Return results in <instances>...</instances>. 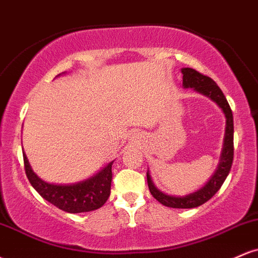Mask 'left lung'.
Segmentation results:
<instances>
[{
    "label": "left lung",
    "mask_w": 258,
    "mask_h": 258,
    "mask_svg": "<svg viewBox=\"0 0 258 258\" xmlns=\"http://www.w3.org/2000/svg\"><path fill=\"white\" fill-rule=\"evenodd\" d=\"M180 72L183 74V87L193 88L198 93L209 97L212 102H215L216 104L220 106L224 116H226V132H224L223 148H222L221 152L220 162H218V166L216 168L215 173L210 177V179L207 180L205 184L198 190L193 191V193L183 195V197L168 195L156 188L149 173V170L147 172V179L150 193L162 205L173 207V209H193V207L203 205L207 200L211 199L220 190L222 184L227 178L228 173H229L234 155L233 114L223 92L221 91V88L218 87L214 80L209 78V76L198 73L197 70L191 69V68H182Z\"/></svg>",
    "instance_id": "1"
}]
</instances>
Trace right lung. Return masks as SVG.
Returning a JSON list of instances; mask_svg holds the SVG:
<instances>
[{
  "label": "right lung",
  "instance_id": "right-lung-1",
  "mask_svg": "<svg viewBox=\"0 0 258 258\" xmlns=\"http://www.w3.org/2000/svg\"><path fill=\"white\" fill-rule=\"evenodd\" d=\"M23 158H24L26 177L35 190L44 200L65 212L80 214V212L94 211L104 205L110 195L111 166L114 160L100 168L98 172L94 173L90 178L70 184H55L40 178L32 171L25 153H23Z\"/></svg>",
  "mask_w": 258,
  "mask_h": 258
}]
</instances>
